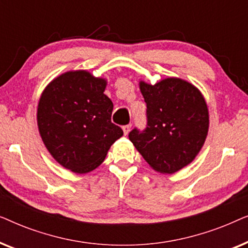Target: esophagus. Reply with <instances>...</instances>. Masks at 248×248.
I'll return each instance as SVG.
<instances>
[{
    "instance_id": "obj_1",
    "label": "esophagus",
    "mask_w": 248,
    "mask_h": 248,
    "mask_svg": "<svg viewBox=\"0 0 248 248\" xmlns=\"http://www.w3.org/2000/svg\"><path fill=\"white\" fill-rule=\"evenodd\" d=\"M131 127H132V125H131V124H127V125H125V126H123L124 135H127V134H128V132L131 131Z\"/></svg>"
}]
</instances>
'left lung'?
<instances>
[{"mask_svg": "<svg viewBox=\"0 0 248 248\" xmlns=\"http://www.w3.org/2000/svg\"><path fill=\"white\" fill-rule=\"evenodd\" d=\"M147 104L145 130L128 138L152 169L174 174L194 160L209 131V110L198 88L179 78L155 84L140 81Z\"/></svg>", "mask_w": 248, "mask_h": 248, "instance_id": "obj_1", "label": "left lung"}]
</instances>
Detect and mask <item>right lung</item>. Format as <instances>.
I'll return each mask as SVG.
<instances>
[{
	"label": "right lung",
	"instance_id": "obj_1",
	"mask_svg": "<svg viewBox=\"0 0 248 248\" xmlns=\"http://www.w3.org/2000/svg\"><path fill=\"white\" fill-rule=\"evenodd\" d=\"M107 81L86 70L69 71L47 84L37 108L45 147L64 168L77 174L96 169L123 135L111 123L114 105L104 93Z\"/></svg>",
	"mask_w": 248,
	"mask_h": 248
}]
</instances>
